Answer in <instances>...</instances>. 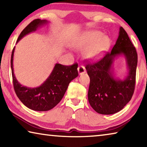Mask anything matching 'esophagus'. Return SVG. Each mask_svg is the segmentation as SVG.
I'll use <instances>...</instances> for the list:
<instances>
[{"instance_id": "obj_1", "label": "esophagus", "mask_w": 147, "mask_h": 147, "mask_svg": "<svg viewBox=\"0 0 147 147\" xmlns=\"http://www.w3.org/2000/svg\"><path fill=\"white\" fill-rule=\"evenodd\" d=\"M86 69L83 65H80L78 67V74L80 75V74H82L84 73H86Z\"/></svg>"}]
</instances>
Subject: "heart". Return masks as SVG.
<instances>
[{
    "instance_id": "b5f03b06",
    "label": "heart",
    "mask_w": 147,
    "mask_h": 147,
    "mask_svg": "<svg viewBox=\"0 0 147 147\" xmlns=\"http://www.w3.org/2000/svg\"><path fill=\"white\" fill-rule=\"evenodd\" d=\"M100 32H91L84 35L74 44V49L84 51V56L89 60H96L104 55L110 46V39L106 36H101Z\"/></svg>"
}]
</instances>
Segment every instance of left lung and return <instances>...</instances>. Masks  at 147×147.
I'll list each match as a JSON object with an SVG mask.
<instances>
[{
  "label": "left lung",
  "mask_w": 147,
  "mask_h": 147,
  "mask_svg": "<svg viewBox=\"0 0 147 147\" xmlns=\"http://www.w3.org/2000/svg\"><path fill=\"white\" fill-rule=\"evenodd\" d=\"M125 58L128 74L123 79L115 78L113 73L115 59ZM138 54L127 33L120 27L119 37L111 53L95 63L88 64L86 71L90 78L88 100L96 112L111 115L119 112L131 100L136 84Z\"/></svg>",
  "instance_id": "1"
}]
</instances>
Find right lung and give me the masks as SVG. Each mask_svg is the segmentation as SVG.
I'll list each match as a JSON object with an SVG mask.
<instances>
[{"instance_id": "obj_1", "label": "right lung", "mask_w": 147, "mask_h": 147, "mask_svg": "<svg viewBox=\"0 0 147 147\" xmlns=\"http://www.w3.org/2000/svg\"><path fill=\"white\" fill-rule=\"evenodd\" d=\"M49 23L47 20L37 19L32 21L20 34L17 43L26 35L35 32L39 27ZM15 47L11 57V68L15 91L19 100L27 108L34 111H48L55 107L62 98L69 83L78 75V64L65 66L56 63L52 73L40 86L28 88L21 85L14 74L13 61Z\"/></svg>"}]
</instances>
